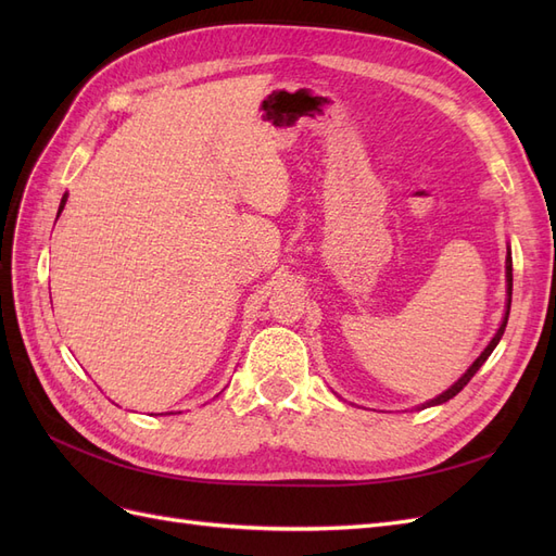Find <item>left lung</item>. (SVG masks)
I'll return each mask as SVG.
<instances>
[{
    "label": "left lung",
    "instance_id": "1",
    "mask_svg": "<svg viewBox=\"0 0 556 556\" xmlns=\"http://www.w3.org/2000/svg\"><path fill=\"white\" fill-rule=\"evenodd\" d=\"M506 280H508V308H506V317H503V323H501V327H498L496 336H494V339H492V343L484 348V352H482V355H480V357L473 362V366H470L468 371H466V374H464V376H462L457 382H454L447 392H443L441 396H435L433 401L425 403L422 408H427V406H439V403H445V401H450L452 396H457V394L464 390V387L470 382V378H473V376L480 371V366L486 362V357H490L492 352H494V348L498 345L501 336H503V331H506V325H508V315H510V301H513V257H510V252H508V257H506Z\"/></svg>",
    "mask_w": 556,
    "mask_h": 556
}]
</instances>
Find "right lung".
Wrapping results in <instances>:
<instances>
[{"instance_id": "add662e5", "label": "right lung", "mask_w": 556, "mask_h": 556, "mask_svg": "<svg viewBox=\"0 0 556 556\" xmlns=\"http://www.w3.org/2000/svg\"><path fill=\"white\" fill-rule=\"evenodd\" d=\"M64 204H66V194H64V197H62V204H60V213H62V208H64ZM60 213H58V215H60Z\"/></svg>"}]
</instances>
